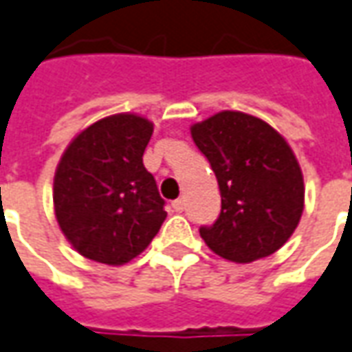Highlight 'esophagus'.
<instances>
[{"label": "esophagus", "mask_w": 352, "mask_h": 352, "mask_svg": "<svg viewBox=\"0 0 352 352\" xmlns=\"http://www.w3.org/2000/svg\"><path fill=\"white\" fill-rule=\"evenodd\" d=\"M184 207H186V203H184V199L172 201V208H174L176 212H182V210H184Z\"/></svg>", "instance_id": "esophagus-1"}]
</instances>
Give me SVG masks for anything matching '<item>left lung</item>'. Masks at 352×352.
<instances>
[{"instance_id": "left-lung-1", "label": "left lung", "mask_w": 352, "mask_h": 352, "mask_svg": "<svg viewBox=\"0 0 352 352\" xmlns=\"http://www.w3.org/2000/svg\"><path fill=\"white\" fill-rule=\"evenodd\" d=\"M220 188L222 208L199 234L232 263L276 253L292 237L305 208V184L292 147L272 126L239 111H222L191 126Z\"/></svg>"}]
</instances>
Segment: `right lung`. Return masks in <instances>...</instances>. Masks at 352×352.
Segmentation results:
<instances>
[{
  "label": "right lung",
  "instance_id": "add662e5",
  "mask_svg": "<svg viewBox=\"0 0 352 352\" xmlns=\"http://www.w3.org/2000/svg\"><path fill=\"white\" fill-rule=\"evenodd\" d=\"M153 122L130 113L82 130L60 157L53 205L60 232L82 256L118 266L144 251L166 218L144 166Z\"/></svg>",
  "mask_w": 352,
  "mask_h": 352
}]
</instances>
